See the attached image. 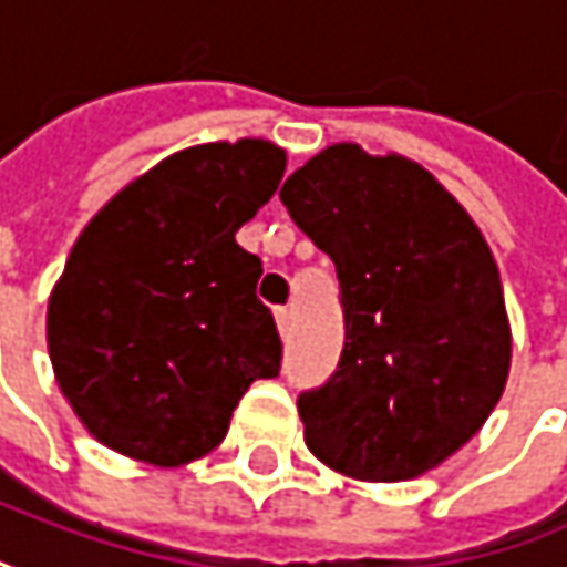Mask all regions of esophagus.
Masks as SVG:
<instances>
[{"label": "esophagus", "mask_w": 567, "mask_h": 567, "mask_svg": "<svg viewBox=\"0 0 567 567\" xmlns=\"http://www.w3.org/2000/svg\"><path fill=\"white\" fill-rule=\"evenodd\" d=\"M274 316H277V328H280V334L287 338V334L293 331V309H290V306H280Z\"/></svg>", "instance_id": "34e87169"}]
</instances>
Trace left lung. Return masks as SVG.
Masks as SVG:
<instances>
[{
	"mask_svg": "<svg viewBox=\"0 0 567 567\" xmlns=\"http://www.w3.org/2000/svg\"><path fill=\"white\" fill-rule=\"evenodd\" d=\"M290 219L338 270L344 348L299 392L306 446L363 482H402L488 421L511 370V326L488 241L402 156L328 146L284 187Z\"/></svg>",
	"mask_w": 567,
	"mask_h": 567,
	"instance_id": "1",
	"label": "left lung"
}]
</instances>
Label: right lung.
<instances>
[{
  "label": "right lung",
  "instance_id": "obj_1",
  "mask_svg": "<svg viewBox=\"0 0 567 567\" xmlns=\"http://www.w3.org/2000/svg\"><path fill=\"white\" fill-rule=\"evenodd\" d=\"M287 168L265 140L162 158L111 197L72 245L47 309L53 373L95 437L153 466H182L229 431L284 344L255 297L261 258L236 233Z\"/></svg>",
  "mask_w": 567,
  "mask_h": 567
}]
</instances>
